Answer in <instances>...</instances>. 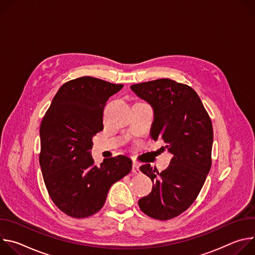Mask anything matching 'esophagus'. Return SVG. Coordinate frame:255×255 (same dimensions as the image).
<instances>
[{
    "mask_svg": "<svg viewBox=\"0 0 255 255\" xmlns=\"http://www.w3.org/2000/svg\"><path fill=\"white\" fill-rule=\"evenodd\" d=\"M132 172L135 173V174H138V173L140 172V170H139V163L136 162V161L133 162V165H132Z\"/></svg>",
    "mask_w": 255,
    "mask_h": 255,
    "instance_id": "34e87169",
    "label": "esophagus"
}]
</instances>
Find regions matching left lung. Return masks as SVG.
I'll return each mask as SVG.
<instances>
[{
	"mask_svg": "<svg viewBox=\"0 0 255 255\" xmlns=\"http://www.w3.org/2000/svg\"><path fill=\"white\" fill-rule=\"evenodd\" d=\"M131 91L153 110L150 137L162 139L172 154L158 172L149 163L140 170L152 180L151 193L138 201L143 213L168 220L185 212L198 197L211 168L213 127L198 94L169 79L132 85Z\"/></svg>",
	"mask_w": 255,
	"mask_h": 255,
	"instance_id": "left-lung-1",
	"label": "left lung"
}]
</instances>
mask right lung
Wrapping results in <instances>:
<instances>
[{"instance_id":"1","label":"right lung","mask_w":255,"mask_h":255,"mask_svg":"<svg viewBox=\"0 0 255 255\" xmlns=\"http://www.w3.org/2000/svg\"><path fill=\"white\" fill-rule=\"evenodd\" d=\"M123 85L83 77L62 85L40 126L39 163L53 203L66 215L85 218L104 206L111 186L127 175L126 155L94 165L93 137L104 129L103 109Z\"/></svg>"}]
</instances>
